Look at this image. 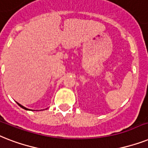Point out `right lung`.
Returning <instances> with one entry per match:
<instances>
[{
	"label": "right lung",
	"instance_id": "add662e5",
	"mask_svg": "<svg viewBox=\"0 0 148 148\" xmlns=\"http://www.w3.org/2000/svg\"><path fill=\"white\" fill-rule=\"evenodd\" d=\"M17 104H18V106H21V108H23V109H26V110H29V109H28V108H25V107H23V106H21V104H19V103H17Z\"/></svg>",
	"mask_w": 148,
	"mask_h": 148
}]
</instances>
